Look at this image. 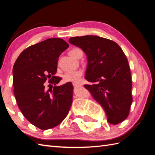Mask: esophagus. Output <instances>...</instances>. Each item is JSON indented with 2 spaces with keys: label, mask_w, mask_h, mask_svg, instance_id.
<instances>
[{
  "label": "esophagus",
  "mask_w": 155,
  "mask_h": 155,
  "mask_svg": "<svg viewBox=\"0 0 155 155\" xmlns=\"http://www.w3.org/2000/svg\"><path fill=\"white\" fill-rule=\"evenodd\" d=\"M72 85H73V87H80L82 84L79 83H72Z\"/></svg>",
  "instance_id": "obj_1"
}]
</instances>
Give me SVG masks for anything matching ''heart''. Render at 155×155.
Here are the masks:
<instances>
[{
    "label": "heart",
    "mask_w": 155,
    "mask_h": 155,
    "mask_svg": "<svg viewBox=\"0 0 155 155\" xmlns=\"http://www.w3.org/2000/svg\"><path fill=\"white\" fill-rule=\"evenodd\" d=\"M83 52L81 49L78 48H74L72 49L70 52H69V54H70L72 57L74 58H77L79 57V56ZM83 74V72L82 70H76L73 71L67 72L62 76L63 80L64 82H71V83H78L79 81L80 78Z\"/></svg>",
    "instance_id": "1"
}]
</instances>
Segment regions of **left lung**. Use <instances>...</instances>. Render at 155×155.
I'll use <instances>...</instances> for the list:
<instances>
[{
	"label": "left lung",
	"instance_id": "1",
	"mask_svg": "<svg viewBox=\"0 0 155 155\" xmlns=\"http://www.w3.org/2000/svg\"><path fill=\"white\" fill-rule=\"evenodd\" d=\"M68 42L87 55L84 84L103 107L107 121L117 124L127 118L133 102L132 78L127 58L116 42L94 35L71 37Z\"/></svg>",
	"mask_w": 155,
	"mask_h": 155
}]
</instances>
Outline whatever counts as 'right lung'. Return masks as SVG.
<instances>
[{
	"instance_id": "obj_1",
	"label": "right lung",
	"mask_w": 155,
	"mask_h": 155,
	"mask_svg": "<svg viewBox=\"0 0 155 155\" xmlns=\"http://www.w3.org/2000/svg\"><path fill=\"white\" fill-rule=\"evenodd\" d=\"M68 47L62 38H48L23 51L13 66V86L16 103L24 117L42 130L60 124L71 106L72 83L68 82L56 86L61 78L54 76L59 56ZM52 75L55 79L49 81L51 88L47 90L44 83Z\"/></svg>"
}]
</instances>
